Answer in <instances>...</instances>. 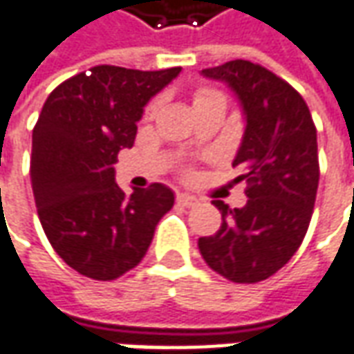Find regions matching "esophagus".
<instances>
[{"instance_id":"obj_1","label":"esophagus","mask_w":354,"mask_h":354,"mask_svg":"<svg viewBox=\"0 0 354 354\" xmlns=\"http://www.w3.org/2000/svg\"><path fill=\"white\" fill-rule=\"evenodd\" d=\"M176 201L180 203V205H186V207H194V205H198L200 203V200L196 198V196H189V194H178L176 196Z\"/></svg>"}]
</instances>
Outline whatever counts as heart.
Listing matches in <instances>:
<instances>
[{
	"instance_id": "heart-1",
	"label": "heart",
	"mask_w": 354,
	"mask_h": 354,
	"mask_svg": "<svg viewBox=\"0 0 354 354\" xmlns=\"http://www.w3.org/2000/svg\"><path fill=\"white\" fill-rule=\"evenodd\" d=\"M212 93H214V92H201V93H198L196 102H198V100H201V97H207V95H212Z\"/></svg>"
}]
</instances>
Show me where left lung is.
Here are the masks:
<instances>
[{
    "mask_svg": "<svg viewBox=\"0 0 354 354\" xmlns=\"http://www.w3.org/2000/svg\"><path fill=\"white\" fill-rule=\"evenodd\" d=\"M201 76L227 84L241 104L245 133L233 168L249 200L235 209L215 200L223 221L198 247L217 274L254 284L278 272L306 237L319 184L317 131L304 97L266 68L231 60Z\"/></svg>",
    "mask_w": 354,
    "mask_h": 354,
    "instance_id": "obj_1",
    "label": "left lung"
}]
</instances>
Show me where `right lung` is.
I'll list each match as a JSON object with an SVG mask.
<instances>
[{
    "label": "right lung",
    "mask_w": 354,
    "mask_h": 354,
    "mask_svg": "<svg viewBox=\"0 0 354 354\" xmlns=\"http://www.w3.org/2000/svg\"><path fill=\"white\" fill-rule=\"evenodd\" d=\"M180 72L93 66L44 102L32 129V194L53 249L80 274L115 280L135 268L174 205L165 184L127 196L113 165L133 147L145 105Z\"/></svg>",
    "instance_id": "obj_1"
}]
</instances>
